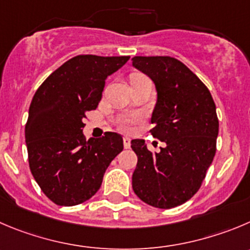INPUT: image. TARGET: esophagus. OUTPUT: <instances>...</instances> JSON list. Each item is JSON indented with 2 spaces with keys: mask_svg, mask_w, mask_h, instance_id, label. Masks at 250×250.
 I'll return each mask as SVG.
<instances>
[{
  "mask_svg": "<svg viewBox=\"0 0 250 250\" xmlns=\"http://www.w3.org/2000/svg\"><path fill=\"white\" fill-rule=\"evenodd\" d=\"M123 146H125V149H129L130 148V139L127 138V137H125V138H123Z\"/></svg>",
  "mask_w": 250,
  "mask_h": 250,
  "instance_id": "34e87169",
  "label": "esophagus"
}]
</instances>
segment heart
<instances>
[{
    "label": "heart",
    "instance_id": "obj_1",
    "mask_svg": "<svg viewBox=\"0 0 250 250\" xmlns=\"http://www.w3.org/2000/svg\"><path fill=\"white\" fill-rule=\"evenodd\" d=\"M138 76H142V75H134L133 78H138ZM139 121V116H137V114H128V116H125V117H122L120 120V127L122 128L123 130H130L132 129V127L134 125H136L137 122Z\"/></svg>",
    "mask_w": 250,
    "mask_h": 250
}]
</instances>
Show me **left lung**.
<instances>
[{
	"label": "left lung",
	"mask_w": 250,
	"mask_h": 250,
	"mask_svg": "<svg viewBox=\"0 0 250 250\" xmlns=\"http://www.w3.org/2000/svg\"><path fill=\"white\" fill-rule=\"evenodd\" d=\"M133 66L155 83L158 101L149 132L165 142L151 153L143 139H133L138 157L132 186L139 199L158 208H172L201 188L216 154L218 118L208 88L171 57H134Z\"/></svg>",
	"instance_id": "1"
}]
</instances>
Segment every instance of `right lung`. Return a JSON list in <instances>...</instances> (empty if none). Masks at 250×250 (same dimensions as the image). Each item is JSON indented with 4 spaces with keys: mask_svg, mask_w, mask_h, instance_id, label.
<instances>
[{
    "mask_svg": "<svg viewBox=\"0 0 250 250\" xmlns=\"http://www.w3.org/2000/svg\"><path fill=\"white\" fill-rule=\"evenodd\" d=\"M128 60L78 55L51 72L34 93L25 123L29 169L44 195L59 206L91 199L123 150L118 133L86 141L83 129L86 113L101 101L107 76Z\"/></svg>",
    "mask_w": 250,
    "mask_h": 250,
    "instance_id": "add662e5",
    "label": "right lung"
}]
</instances>
